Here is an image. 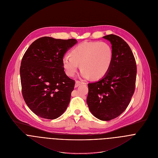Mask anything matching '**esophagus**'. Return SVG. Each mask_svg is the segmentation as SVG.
<instances>
[{"mask_svg": "<svg viewBox=\"0 0 158 158\" xmlns=\"http://www.w3.org/2000/svg\"><path fill=\"white\" fill-rule=\"evenodd\" d=\"M84 84H85V82H82V81H76V84H75V87L77 88V87H78L79 86H80V85H84Z\"/></svg>", "mask_w": 158, "mask_h": 158, "instance_id": "obj_1", "label": "esophagus"}]
</instances>
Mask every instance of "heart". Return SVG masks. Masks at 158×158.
Listing matches in <instances>:
<instances>
[{
	"label": "heart",
	"instance_id": "heart-1",
	"mask_svg": "<svg viewBox=\"0 0 158 158\" xmlns=\"http://www.w3.org/2000/svg\"><path fill=\"white\" fill-rule=\"evenodd\" d=\"M113 50L106 42H84L73 48L70 55L62 58V65L69 76L75 74L81 64V74L97 79L109 70L113 61Z\"/></svg>",
	"mask_w": 158,
	"mask_h": 158
}]
</instances>
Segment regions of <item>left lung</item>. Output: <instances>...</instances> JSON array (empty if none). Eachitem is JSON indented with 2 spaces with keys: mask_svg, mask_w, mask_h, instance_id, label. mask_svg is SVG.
Listing matches in <instances>:
<instances>
[{
  "mask_svg": "<svg viewBox=\"0 0 158 158\" xmlns=\"http://www.w3.org/2000/svg\"><path fill=\"white\" fill-rule=\"evenodd\" d=\"M103 37L112 44L113 61L102 79L88 83L86 102L94 117L110 121L128 106L135 89L136 65L131 48L122 38L113 34Z\"/></svg>",
  "mask_w": 158,
  "mask_h": 158,
  "instance_id": "obj_1",
  "label": "left lung"
}]
</instances>
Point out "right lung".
<instances>
[{
  "instance_id": "obj_1",
  "label": "right lung",
  "mask_w": 158,
  "mask_h": 158,
  "mask_svg": "<svg viewBox=\"0 0 158 158\" xmlns=\"http://www.w3.org/2000/svg\"><path fill=\"white\" fill-rule=\"evenodd\" d=\"M76 43L74 39L43 37L25 52L20 66L22 95L37 116L55 119L67 109L75 81L65 74L62 58Z\"/></svg>"
}]
</instances>
